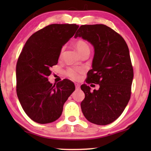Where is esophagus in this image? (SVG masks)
I'll return each mask as SVG.
<instances>
[{"label": "esophagus", "mask_w": 151, "mask_h": 151, "mask_svg": "<svg viewBox=\"0 0 151 151\" xmlns=\"http://www.w3.org/2000/svg\"><path fill=\"white\" fill-rule=\"evenodd\" d=\"M75 85H76V90H79V89H80V84H78V83H76V84H75Z\"/></svg>", "instance_id": "1"}]
</instances>
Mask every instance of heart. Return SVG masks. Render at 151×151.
I'll list each match as a JSON object with an SVG mask.
<instances>
[{
  "mask_svg": "<svg viewBox=\"0 0 151 151\" xmlns=\"http://www.w3.org/2000/svg\"><path fill=\"white\" fill-rule=\"evenodd\" d=\"M75 47L80 55L84 52H86V51H90L89 45H88V44L86 42V41L82 40H78L77 42H76ZM63 51H64V47L61 50L60 57L62 55V53L63 52ZM82 72H83V69H82V68L80 67H73L68 68L67 71H66V74H67L68 77L71 78V79L78 80V78H80V75L82 73Z\"/></svg>",
  "mask_w": 151,
  "mask_h": 151,
  "instance_id": "obj_1",
  "label": "heart"
}]
</instances>
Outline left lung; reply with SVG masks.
I'll use <instances>...</instances> for the list:
<instances>
[{
  "label": "left lung",
  "mask_w": 151,
  "mask_h": 151,
  "mask_svg": "<svg viewBox=\"0 0 151 151\" xmlns=\"http://www.w3.org/2000/svg\"><path fill=\"white\" fill-rule=\"evenodd\" d=\"M77 37L94 48L86 82L100 85L93 91L87 84L81 85L85 94L82 111L90 122L109 124L120 116L131 98L133 69L129 47L120 35L102 24L80 26L74 38Z\"/></svg>",
  "instance_id": "obj_1"
}]
</instances>
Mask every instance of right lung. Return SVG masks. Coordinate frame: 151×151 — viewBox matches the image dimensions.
I'll return each mask as SVG.
<instances>
[{"label":"right lung","mask_w":151,"mask_h":151,"mask_svg":"<svg viewBox=\"0 0 151 151\" xmlns=\"http://www.w3.org/2000/svg\"><path fill=\"white\" fill-rule=\"evenodd\" d=\"M76 24H52L30 36L16 65V93L27 115L39 124L53 122L63 113V105L75 91L68 79L52 85L47 77L56 65L63 47L73 36Z\"/></svg>","instance_id":"obj_1"}]
</instances>
